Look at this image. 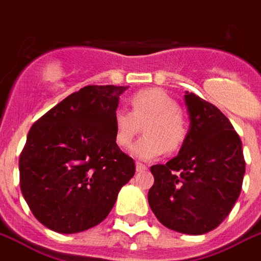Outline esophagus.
<instances>
[{
    "instance_id": "esophagus-1",
    "label": "esophagus",
    "mask_w": 261,
    "mask_h": 261,
    "mask_svg": "<svg viewBox=\"0 0 261 261\" xmlns=\"http://www.w3.org/2000/svg\"><path fill=\"white\" fill-rule=\"evenodd\" d=\"M135 167H137V171L138 172H143L147 169V165H145V164L142 163H137L135 164Z\"/></svg>"
}]
</instances>
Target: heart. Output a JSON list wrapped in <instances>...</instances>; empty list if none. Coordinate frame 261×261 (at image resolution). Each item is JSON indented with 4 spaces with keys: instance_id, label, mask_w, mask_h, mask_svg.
<instances>
[{
    "instance_id": "b5f03b06",
    "label": "heart",
    "mask_w": 261,
    "mask_h": 261,
    "mask_svg": "<svg viewBox=\"0 0 261 261\" xmlns=\"http://www.w3.org/2000/svg\"><path fill=\"white\" fill-rule=\"evenodd\" d=\"M131 112L119 108L114 112L115 142L127 147L142 126L145 134L131 146V154L139 160H151L165 150L174 151L187 138V123L177 102L163 89L139 90L131 97Z\"/></svg>"
}]
</instances>
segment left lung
<instances>
[{"mask_svg":"<svg viewBox=\"0 0 261 261\" xmlns=\"http://www.w3.org/2000/svg\"><path fill=\"white\" fill-rule=\"evenodd\" d=\"M190 128L181 149L165 165L150 168L147 200L168 229L204 234L226 218L245 173L243 143L229 119L195 93L184 94Z\"/></svg>","mask_w":261,"mask_h":261,"instance_id":"left-lung-1","label":"left lung"}]
</instances>
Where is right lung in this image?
<instances>
[{
	"label": "right lung",
	"mask_w": 261,
	"mask_h": 261,
	"mask_svg": "<svg viewBox=\"0 0 261 261\" xmlns=\"http://www.w3.org/2000/svg\"><path fill=\"white\" fill-rule=\"evenodd\" d=\"M128 87L88 85L31 127L18 161L20 188L39 222L71 234L107 218L134 160L115 142L114 112Z\"/></svg>",
	"instance_id": "1"
}]
</instances>
